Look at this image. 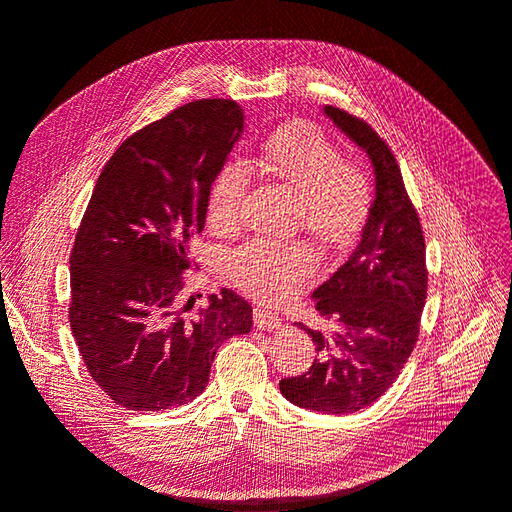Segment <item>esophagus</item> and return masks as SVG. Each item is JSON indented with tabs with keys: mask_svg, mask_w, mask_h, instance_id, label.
Instances as JSON below:
<instances>
[{
	"mask_svg": "<svg viewBox=\"0 0 512 512\" xmlns=\"http://www.w3.org/2000/svg\"><path fill=\"white\" fill-rule=\"evenodd\" d=\"M254 322H256L258 329L271 331V329L280 327V316H277L275 312H271V309L256 307V309H254Z\"/></svg>",
	"mask_w": 512,
	"mask_h": 512,
	"instance_id": "esophagus-1",
	"label": "esophagus"
}]
</instances>
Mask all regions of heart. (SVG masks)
<instances>
[{"label": "heart", "mask_w": 512, "mask_h": 512, "mask_svg": "<svg viewBox=\"0 0 512 512\" xmlns=\"http://www.w3.org/2000/svg\"><path fill=\"white\" fill-rule=\"evenodd\" d=\"M256 166L297 194L299 220L312 235L337 245L352 239L363 226L371 185L359 164L346 162L342 151L307 121L277 128L262 145ZM250 188L247 170L226 160L211 179L207 218L218 230L235 228ZM228 273L243 290L260 301H277L307 280L316 269V254L303 241L277 243L250 239L226 258Z\"/></svg>", "instance_id": "obj_1"}]
</instances>
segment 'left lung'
<instances>
[{
  "label": "left lung",
  "mask_w": 512,
  "mask_h": 512,
  "mask_svg": "<svg viewBox=\"0 0 512 512\" xmlns=\"http://www.w3.org/2000/svg\"><path fill=\"white\" fill-rule=\"evenodd\" d=\"M324 111L369 153L376 200L359 245L314 292L329 331L303 329L312 335L318 356L305 374L282 378L280 391L299 408L350 414L391 389L416 346L427 299L425 237L384 138L342 108Z\"/></svg>",
  "instance_id": "left-lung-1"
}]
</instances>
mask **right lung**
Listing matches in <instances>:
<instances>
[{
    "label": "right lung",
    "mask_w": 512,
    "mask_h": 512,
    "mask_svg": "<svg viewBox=\"0 0 512 512\" xmlns=\"http://www.w3.org/2000/svg\"><path fill=\"white\" fill-rule=\"evenodd\" d=\"M243 130L235 100H194L128 136L106 162L70 254L68 318L91 378L117 406L162 412L205 391L215 352L252 329L237 292L188 316L190 239Z\"/></svg>",
    "instance_id": "1"
}]
</instances>
